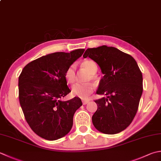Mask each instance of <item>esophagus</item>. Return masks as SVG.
Returning <instances> with one entry per match:
<instances>
[{
  "label": "esophagus",
  "instance_id": "obj_1",
  "mask_svg": "<svg viewBox=\"0 0 161 161\" xmlns=\"http://www.w3.org/2000/svg\"><path fill=\"white\" fill-rule=\"evenodd\" d=\"M89 100H82V103H83V105H86V104L89 103Z\"/></svg>",
  "mask_w": 161,
  "mask_h": 161
}]
</instances>
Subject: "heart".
<instances>
[{"label":"heart","instance_id":"1","mask_svg":"<svg viewBox=\"0 0 161 161\" xmlns=\"http://www.w3.org/2000/svg\"><path fill=\"white\" fill-rule=\"evenodd\" d=\"M81 67L84 68L90 73L89 80H97V77L95 74L97 70L96 64L92 60H85L81 64ZM65 77L69 84H73L76 81V65L71 64L66 69L65 72ZM94 90V86L91 83L76 84L72 87V93L74 96L80 97L81 99H87Z\"/></svg>","mask_w":161,"mask_h":161}]
</instances>
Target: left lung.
Masks as SVG:
<instances>
[{
  "mask_svg": "<svg viewBox=\"0 0 161 161\" xmlns=\"http://www.w3.org/2000/svg\"><path fill=\"white\" fill-rule=\"evenodd\" d=\"M87 56L104 75L96 93L106 96L95 100L98 108L93 124L103 133H120L131 124L138 109L143 91L142 72L130 55L113 47L89 48L83 55Z\"/></svg>",
  "mask_w": 161,
  "mask_h": 161,
  "instance_id": "8db88e82",
  "label": "left lung"
}]
</instances>
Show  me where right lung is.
Listing matches in <instances>:
<instances>
[{
    "mask_svg": "<svg viewBox=\"0 0 161 161\" xmlns=\"http://www.w3.org/2000/svg\"><path fill=\"white\" fill-rule=\"evenodd\" d=\"M84 49L70 53L55 52L28 64L19 77V99L31 128L38 136L56 140L67 135L73 116L82 105L80 98L62 101L70 92L66 69L83 54Z\"/></svg>",
    "mask_w": 161,
    "mask_h": 161,
    "instance_id": "right-lung-1",
    "label": "right lung"
}]
</instances>
